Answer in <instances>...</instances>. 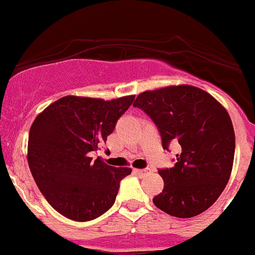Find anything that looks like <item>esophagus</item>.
Here are the masks:
<instances>
[{
  "instance_id": "1",
  "label": "esophagus",
  "mask_w": 255,
  "mask_h": 255,
  "mask_svg": "<svg viewBox=\"0 0 255 255\" xmlns=\"http://www.w3.org/2000/svg\"><path fill=\"white\" fill-rule=\"evenodd\" d=\"M134 172L139 176H144V175H147V173L151 172V168H142V170H139V168H135Z\"/></svg>"
}]
</instances>
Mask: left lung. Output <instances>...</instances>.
Returning a JSON list of instances; mask_svg holds the SVG:
<instances>
[{
  "mask_svg": "<svg viewBox=\"0 0 255 255\" xmlns=\"http://www.w3.org/2000/svg\"><path fill=\"white\" fill-rule=\"evenodd\" d=\"M133 106L156 123L163 149L171 142L181 147L175 165L158 170L165 186L154 205L176 218L208 210L227 186L234 162L235 133L227 109L208 92L186 84L146 90Z\"/></svg>",
  "mask_w": 255,
  "mask_h": 255,
  "instance_id": "obj_1",
  "label": "left lung"
}]
</instances>
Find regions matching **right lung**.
Segmentation results:
<instances>
[{
    "label": "right lung",
    "mask_w": 255,
    "mask_h": 255,
    "mask_svg": "<svg viewBox=\"0 0 255 255\" xmlns=\"http://www.w3.org/2000/svg\"><path fill=\"white\" fill-rule=\"evenodd\" d=\"M134 95L104 101L66 95L50 104L30 128L27 162L47 203L65 218L89 221L116 201L129 167H112L92 151L107 141Z\"/></svg>",
    "instance_id": "obj_1"
}]
</instances>
